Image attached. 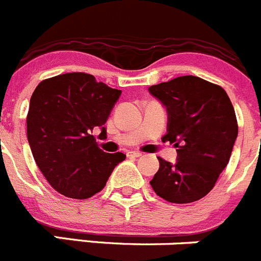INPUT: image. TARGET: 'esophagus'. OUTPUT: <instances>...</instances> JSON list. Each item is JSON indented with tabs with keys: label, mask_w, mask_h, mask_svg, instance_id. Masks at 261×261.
<instances>
[{
	"label": "esophagus",
	"mask_w": 261,
	"mask_h": 261,
	"mask_svg": "<svg viewBox=\"0 0 261 261\" xmlns=\"http://www.w3.org/2000/svg\"><path fill=\"white\" fill-rule=\"evenodd\" d=\"M129 156H132V158H140L142 156V152H138V151H132V152H128Z\"/></svg>",
	"instance_id": "esophagus-1"
}]
</instances>
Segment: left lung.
<instances>
[{
    "instance_id": "1",
    "label": "left lung",
    "mask_w": 261,
    "mask_h": 261,
    "mask_svg": "<svg viewBox=\"0 0 261 261\" xmlns=\"http://www.w3.org/2000/svg\"><path fill=\"white\" fill-rule=\"evenodd\" d=\"M148 91L169 115L163 141L178 148L175 164L159 158L151 187L168 202H195L214 188L229 161L238 135L234 109L222 87L195 75L178 76Z\"/></svg>"
}]
</instances>
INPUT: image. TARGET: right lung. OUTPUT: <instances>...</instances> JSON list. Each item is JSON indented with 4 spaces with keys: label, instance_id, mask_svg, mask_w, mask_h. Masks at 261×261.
<instances>
[{
    "label": "right lung",
    "instance_id": "obj_1",
    "mask_svg": "<svg viewBox=\"0 0 261 261\" xmlns=\"http://www.w3.org/2000/svg\"><path fill=\"white\" fill-rule=\"evenodd\" d=\"M120 89L91 74L66 73L44 79L34 89L27 115V136L39 170L54 190L84 200L106 186L123 152L98 147L93 129L103 124Z\"/></svg>",
    "mask_w": 261,
    "mask_h": 261
}]
</instances>
